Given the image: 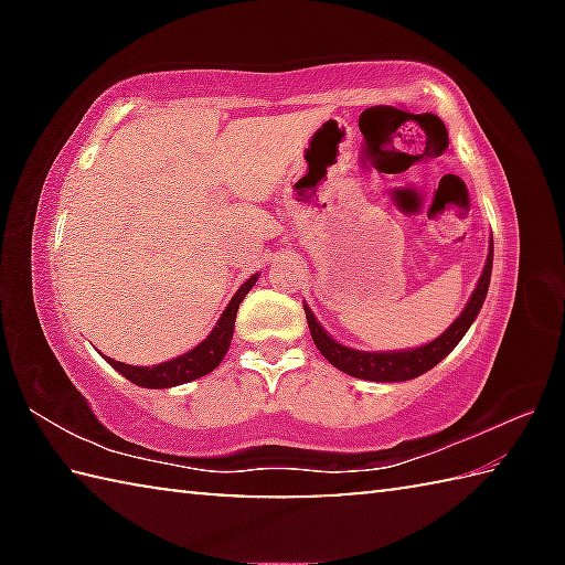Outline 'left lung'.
Instances as JSON below:
<instances>
[{
  "instance_id": "1",
  "label": "left lung",
  "mask_w": 565,
  "mask_h": 565,
  "mask_svg": "<svg viewBox=\"0 0 565 565\" xmlns=\"http://www.w3.org/2000/svg\"><path fill=\"white\" fill-rule=\"evenodd\" d=\"M491 269H493V238H491L489 256H486L481 279H478L471 299H468L466 309L461 311V317H458L451 327L441 333V337L424 343V347L404 349V351H359V349L343 347V343L329 337L327 329H323L317 321V317L311 313L309 306L303 303L311 339L321 351V356L331 361V366H337L339 371H343V374H349L353 379L381 381V384L416 379L420 374H426V371H431L438 361H444L448 353L456 349V343L466 337V331L471 329V323L476 321L478 311H481V306L486 301V294H489Z\"/></svg>"
}]
</instances>
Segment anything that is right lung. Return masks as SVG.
<instances>
[{
  "instance_id": "right-lung-1",
  "label": "right lung",
  "mask_w": 565,
  "mask_h": 565,
  "mask_svg": "<svg viewBox=\"0 0 565 565\" xmlns=\"http://www.w3.org/2000/svg\"><path fill=\"white\" fill-rule=\"evenodd\" d=\"M256 281H259V274H254L252 279H246L242 286H238V291L232 296V301H228L222 319L216 321L212 333H209L199 347L181 353V356L164 363H154V366H131V363L114 361L109 356L104 359H107L111 363V369H117L124 379H129L131 384H137L141 388H171V386L186 384V381L212 374L218 363L224 361L228 347H232L238 303H242L244 296L254 289Z\"/></svg>"
}]
</instances>
